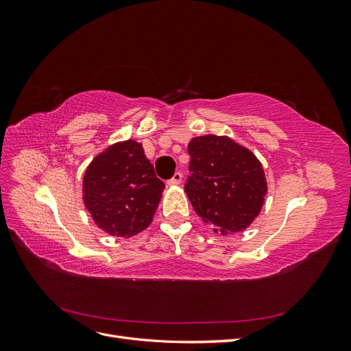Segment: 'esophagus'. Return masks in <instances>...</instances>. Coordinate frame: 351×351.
<instances>
[{
	"mask_svg": "<svg viewBox=\"0 0 351 351\" xmlns=\"http://www.w3.org/2000/svg\"><path fill=\"white\" fill-rule=\"evenodd\" d=\"M182 178H183V174L180 173V171H176L174 176L168 180L167 184H169V186H178L180 183H182Z\"/></svg>",
	"mask_w": 351,
	"mask_h": 351,
	"instance_id": "esophagus-1",
	"label": "esophagus"
}]
</instances>
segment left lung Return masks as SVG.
I'll return each mask as SVG.
<instances>
[{
  "instance_id": "obj_1",
  "label": "left lung",
  "mask_w": 351,
  "mask_h": 351,
  "mask_svg": "<svg viewBox=\"0 0 351 351\" xmlns=\"http://www.w3.org/2000/svg\"><path fill=\"white\" fill-rule=\"evenodd\" d=\"M184 192L196 214L222 234L247 228L267 195L263 168L250 151L214 134L190 141Z\"/></svg>"
}]
</instances>
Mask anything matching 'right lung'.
Wrapping results in <instances>:
<instances>
[{
    "label": "right lung",
    "mask_w": 351,
    "mask_h": 351,
    "mask_svg": "<svg viewBox=\"0 0 351 351\" xmlns=\"http://www.w3.org/2000/svg\"><path fill=\"white\" fill-rule=\"evenodd\" d=\"M165 189L141 143H115L98 155L83 178L84 205L112 236L132 237L152 222Z\"/></svg>",
    "instance_id": "obj_1"
}]
</instances>
